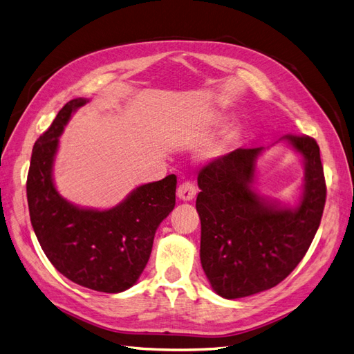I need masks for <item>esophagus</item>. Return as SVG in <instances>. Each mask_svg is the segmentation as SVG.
Listing matches in <instances>:
<instances>
[{"mask_svg":"<svg viewBox=\"0 0 354 354\" xmlns=\"http://www.w3.org/2000/svg\"><path fill=\"white\" fill-rule=\"evenodd\" d=\"M195 195H196V187H195L194 181L186 180V181H183V183H180V186L177 189V196L181 201L189 202L195 198Z\"/></svg>","mask_w":354,"mask_h":354,"instance_id":"1","label":"esophagus"}]
</instances>
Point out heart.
Segmentation results:
<instances>
[{"mask_svg": "<svg viewBox=\"0 0 354 354\" xmlns=\"http://www.w3.org/2000/svg\"><path fill=\"white\" fill-rule=\"evenodd\" d=\"M236 137H238V131H230V133H227L226 136H224V137L221 138V140H218V142H216V143L209 146V149L207 151L205 156H207L208 159H214V158L221 156V155L224 153V151H226V149L229 147V145H230L232 142L236 140Z\"/></svg>", "mask_w": 354, "mask_h": 354, "instance_id": "heart-1", "label": "heart"}]
</instances>
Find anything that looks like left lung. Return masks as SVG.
Segmentation results:
<instances>
[{
    "label": "left lung",
    "instance_id": "8db88e82",
    "mask_svg": "<svg viewBox=\"0 0 354 354\" xmlns=\"http://www.w3.org/2000/svg\"><path fill=\"white\" fill-rule=\"evenodd\" d=\"M304 159L303 196L288 208L254 189L264 147L236 149L201 169L196 209L201 264L220 297L254 295L281 283L303 260L322 218L326 185L319 146L308 136L281 138Z\"/></svg>",
    "mask_w": 354,
    "mask_h": 354
}]
</instances>
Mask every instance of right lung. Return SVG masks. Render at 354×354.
<instances>
[{"label":"right lung","mask_w":354,"mask_h":354,"mask_svg":"<svg viewBox=\"0 0 354 354\" xmlns=\"http://www.w3.org/2000/svg\"><path fill=\"white\" fill-rule=\"evenodd\" d=\"M73 99L59 111L32 149L26 181L29 216L50 263L69 281L99 292L131 288L149 261L156 229L176 205L177 177L136 187L109 209L73 205L53 180L59 137L72 113L87 103Z\"/></svg>","instance_id":"obj_1"}]
</instances>
